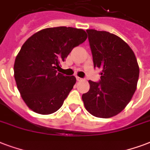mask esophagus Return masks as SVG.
Returning <instances> with one entry per match:
<instances>
[{"label":"esophagus","mask_w":150,"mask_h":150,"mask_svg":"<svg viewBox=\"0 0 150 150\" xmlns=\"http://www.w3.org/2000/svg\"><path fill=\"white\" fill-rule=\"evenodd\" d=\"M76 81H82L83 79L81 78V77H79V76H76Z\"/></svg>","instance_id":"obj_1"}]
</instances>
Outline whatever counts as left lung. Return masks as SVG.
I'll return each instance as SVG.
<instances>
[{"instance_id":"1","label":"left lung","mask_w":150,"mask_h":150,"mask_svg":"<svg viewBox=\"0 0 150 150\" xmlns=\"http://www.w3.org/2000/svg\"><path fill=\"white\" fill-rule=\"evenodd\" d=\"M94 67L101 69L100 81H88L82 95L85 108L93 116L111 118L127 107L134 94L139 66L132 49L121 38L108 31L86 30Z\"/></svg>"}]
</instances>
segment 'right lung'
<instances>
[{
	"instance_id": "add662e5",
	"label": "right lung",
	"mask_w": 150,
	"mask_h": 150,
	"mask_svg": "<svg viewBox=\"0 0 150 150\" xmlns=\"http://www.w3.org/2000/svg\"><path fill=\"white\" fill-rule=\"evenodd\" d=\"M86 39L83 29L56 27L38 31L23 43L14 63V77L31 110L50 115L62 106L76 80L58 73V69L72 50Z\"/></svg>"
}]
</instances>
